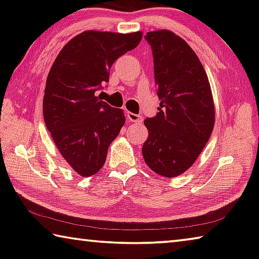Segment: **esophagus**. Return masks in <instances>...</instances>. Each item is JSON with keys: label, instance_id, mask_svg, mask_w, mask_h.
Instances as JSON below:
<instances>
[{"label": "esophagus", "instance_id": "obj_1", "mask_svg": "<svg viewBox=\"0 0 259 259\" xmlns=\"http://www.w3.org/2000/svg\"><path fill=\"white\" fill-rule=\"evenodd\" d=\"M126 117H128V120L130 122H133V123H142V122H143L142 116L138 115V114H135V113H131V112L126 113Z\"/></svg>", "mask_w": 259, "mask_h": 259}]
</instances>
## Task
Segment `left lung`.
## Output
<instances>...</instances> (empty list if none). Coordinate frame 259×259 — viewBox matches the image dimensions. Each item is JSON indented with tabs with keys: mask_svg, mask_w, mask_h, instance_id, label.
Here are the masks:
<instances>
[{
	"mask_svg": "<svg viewBox=\"0 0 259 259\" xmlns=\"http://www.w3.org/2000/svg\"><path fill=\"white\" fill-rule=\"evenodd\" d=\"M160 107L144 121L148 137L142 152L148 168L172 178L201 154L214 125V105L207 73L192 48L166 29L148 32Z\"/></svg>",
	"mask_w": 259,
	"mask_h": 259,
	"instance_id": "left-lung-1",
	"label": "left lung"
}]
</instances>
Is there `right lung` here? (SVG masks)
I'll list each match as a JSON object with an SVG mask.
<instances>
[{
  "instance_id": "1",
  "label": "right lung",
  "mask_w": 259,
  "mask_h": 259,
  "mask_svg": "<svg viewBox=\"0 0 259 259\" xmlns=\"http://www.w3.org/2000/svg\"><path fill=\"white\" fill-rule=\"evenodd\" d=\"M143 32L128 34L87 30L66 43L47 77L43 116L57 148L82 177L97 174L111 143L124 125L120 108L95 93L108 82L109 68L135 49Z\"/></svg>"
}]
</instances>
